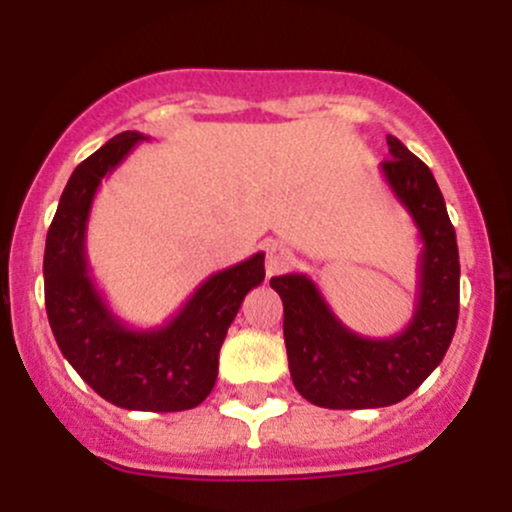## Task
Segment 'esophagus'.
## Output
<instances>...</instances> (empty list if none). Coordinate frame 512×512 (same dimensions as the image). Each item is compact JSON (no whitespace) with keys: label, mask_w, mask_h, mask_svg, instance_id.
<instances>
[{"label":"esophagus","mask_w":512,"mask_h":512,"mask_svg":"<svg viewBox=\"0 0 512 512\" xmlns=\"http://www.w3.org/2000/svg\"><path fill=\"white\" fill-rule=\"evenodd\" d=\"M291 264H293V252L286 248V245H281V243L267 245V262H264V267H267V276H276V274L286 272Z\"/></svg>","instance_id":"obj_1"}]
</instances>
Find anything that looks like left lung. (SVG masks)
Masks as SVG:
<instances>
[{"label": "left lung", "mask_w": 512, "mask_h": 512, "mask_svg": "<svg viewBox=\"0 0 512 512\" xmlns=\"http://www.w3.org/2000/svg\"><path fill=\"white\" fill-rule=\"evenodd\" d=\"M380 163L397 202L419 228V284L414 315L395 337H361L327 305L305 274L274 276L284 303V342L301 397L325 409H378L402 402L443 361L460 313V255L445 199L431 168L387 134Z\"/></svg>", "instance_id": "8db88e82"}]
</instances>
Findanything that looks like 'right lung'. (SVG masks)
<instances>
[{
	"label": "right lung",
	"mask_w": 512,
	"mask_h": 512,
	"mask_svg": "<svg viewBox=\"0 0 512 512\" xmlns=\"http://www.w3.org/2000/svg\"><path fill=\"white\" fill-rule=\"evenodd\" d=\"M144 139L117 134L74 168L45 240V310L62 356L103 399L132 411H185L216 383L228 327L264 281V252L211 274L166 325L134 330L122 322L91 279L86 231L101 180Z\"/></svg>",
	"instance_id": "right-lung-1"
}]
</instances>
